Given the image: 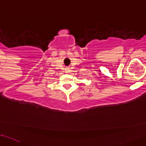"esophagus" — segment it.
<instances>
[{
    "label": "esophagus",
    "mask_w": 146,
    "mask_h": 146,
    "mask_svg": "<svg viewBox=\"0 0 146 146\" xmlns=\"http://www.w3.org/2000/svg\"><path fill=\"white\" fill-rule=\"evenodd\" d=\"M65 72H67V73L69 72V68H66V69H65Z\"/></svg>",
    "instance_id": "obj_1"
}]
</instances>
